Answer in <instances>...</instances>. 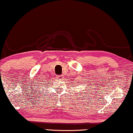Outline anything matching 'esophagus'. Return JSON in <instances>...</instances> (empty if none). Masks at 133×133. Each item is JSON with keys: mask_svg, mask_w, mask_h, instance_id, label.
<instances>
[{"mask_svg": "<svg viewBox=\"0 0 133 133\" xmlns=\"http://www.w3.org/2000/svg\"><path fill=\"white\" fill-rule=\"evenodd\" d=\"M57 79H63V76H57Z\"/></svg>", "mask_w": 133, "mask_h": 133, "instance_id": "esophagus-1", "label": "esophagus"}]
</instances>
